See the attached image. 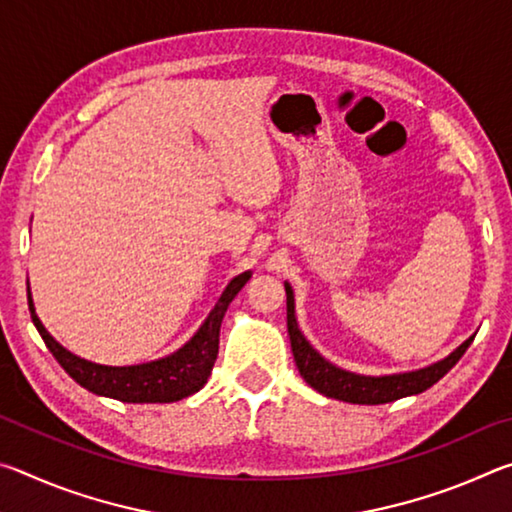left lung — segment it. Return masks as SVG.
I'll return each instance as SVG.
<instances>
[{"label": "left lung", "mask_w": 512, "mask_h": 512, "mask_svg": "<svg viewBox=\"0 0 512 512\" xmlns=\"http://www.w3.org/2000/svg\"><path fill=\"white\" fill-rule=\"evenodd\" d=\"M287 289V327H289V339L296 366L300 370L302 379L307 384L325 397H334V400L350 402V404H386L395 402L400 397L418 395L427 391L440 377H445L449 370L456 366V361L463 357L465 350L470 348L474 336H470L465 343L445 357L443 361L433 363L422 370L413 372H400V375H384V377H368L357 375V372L343 370L334 363H329L325 357L311 348V343L305 339V334L300 332L298 320H296V300H293V289L289 282H284Z\"/></svg>", "instance_id": "left-lung-1"}]
</instances>
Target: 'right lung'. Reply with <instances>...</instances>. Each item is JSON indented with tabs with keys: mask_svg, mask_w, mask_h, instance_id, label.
Listing matches in <instances>:
<instances>
[{
	"mask_svg": "<svg viewBox=\"0 0 512 512\" xmlns=\"http://www.w3.org/2000/svg\"><path fill=\"white\" fill-rule=\"evenodd\" d=\"M250 275L253 273L246 271L232 277L228 287L221 293L219 302H216L214 309L210 311V316L205 318V323L198 327V332L183 345V348L169 354V357H162L149 363H137V366H101V363H92L88 359L76 357V354L63 348V345L47 332L45 325L40 323L36 307H33L29 287L27 296L33 325H36L49 352L54 354L56 361L63 366V370L76 381V384L88 388L94 395L112 397V400L119 402L167 404L194 395L207 384V377L212 375L216 354H219L221 320L225 316V311H228L230 302L235 300L237 293L244 289V284L250 280Z\"/></svg>",
	"mask_w": 512,
	"mask_h": 512,
	"instance_id": "add662e5",
	"label": "right lung"
}]
</instances>
